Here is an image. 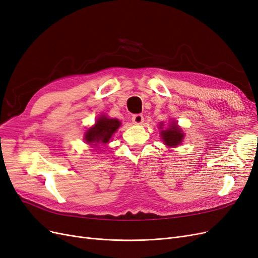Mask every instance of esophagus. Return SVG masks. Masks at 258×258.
I'll return each mask as SVG.
<instances>
[{
    "mask_svg": "<svg viewBox=\"0 0 258 258\" xmlns=\"http://www.w3.org/2000/svg\"><path fill=\"white\" fill-rule=\"evenodd\" d=\"M131 119H132L133 123H136V125H140V123L143 122L144 117H143V115H142V114H135Z\"/></svg>",
    "mask_w": 258,
    "mask_h": 258,
    "instance_id": "34e87169",
    "label": "esophagus"
}]
</instances>
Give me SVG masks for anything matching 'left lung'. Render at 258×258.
Masks as SVG:
<instances>
[{
	"label": "left lung",
	"instance_id": "left-lung-1",
	"mask_svg": "<svg viewBox=\"0 0 258 258\" xmlns=\"http://www.w3.org/2000/svg\"><path fill=\"white\" fill-rule=\"evenodd\" d=\"M161 126H163L162 123H161ZM161 126H160V128H162ZM161 137L166 145L177 146L181 143L182 138H183V133H182L181 129L177 126L176 122H172L170 128L161 131Z\"/></svg>",
	"mask_w": 258,
	"mask_h": 258
}]
</instances>
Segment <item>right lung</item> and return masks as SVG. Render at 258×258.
<instances>
[{
  "label": "right lung",
  "instance_id": "right-lung-1",
  "mask_svg": "<svg viewBox=\"0 0 258 258\" xmlns=\"http://www.w3.org/2000/svg\"><path fill=\"white\" fill-rule=\"evenodd\" d=\"M120 126L118 119L99 117L95 122V126L88 129L85 133V141L92 146H97V144H106L110 141L113 133Z\"/></svg>",
  "mask_w": 258,
  "mask_h": 258
}]
</instances>
